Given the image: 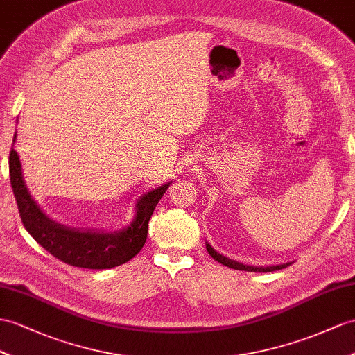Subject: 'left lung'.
I'll use <instances>...</instances> for the list:
<instances>
[{
    "label": "left lung",
    "mask_w": 355,
    "mask_h": 355,
    "mask_svg": "<svg viewBox=\"0 0 355 355\" xmlns=\"http://www.w3.org/2000/svg\"><path fill=\"white\" fill-rule=\"evenodd\" d=\"M206 250L207 253L211 254L212 259L215 261L220 262L224 266H229L232 270H238V271H248V272H270V271H275V270H283V268L289 266L293 262H286V263H279V265H266V266H252V265H245L243 262H238V261H233L230 257H226L220 254L218 252H215V250L206 243Z\"/></svg>",
    "instance_id": "8db88e82"
}]
</instances>
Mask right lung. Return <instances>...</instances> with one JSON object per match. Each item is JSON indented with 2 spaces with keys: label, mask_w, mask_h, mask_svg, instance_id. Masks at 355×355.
Wrapping results in <instances>:
<instances>
[{
  "label": "right lung",
  "mask_w": 355,
  "mask_h": 355,
  "mask_svg": "<svg viewBox=\"0 0 355 355\" xmlns=\"http://www.w3.org/2000/svg\"><path fill=\"white\" fill-rule=\"evenodd\" d=\"M15 141L16 132L13 144ZM8 171L21 220L30 235L62 262L89 270L119 266L140 252L148 238V226L155 206L173 182L170 180L138 197L134 220L122 229H76L57 223L43 212L25 185L18 152L13 148L8 158Z\"/></svg>",
  "instance_id": "obj_1"
}]
</instances>
